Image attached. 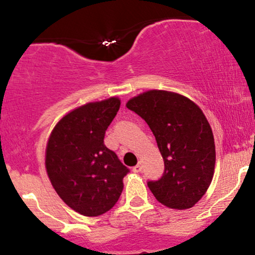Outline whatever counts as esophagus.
Here are the masks:
<instances>
[{
	"label": "esophagus",
	"instance_id": "1",
	"mask_svg": "<svg viewBox=\"0 0 255 255\" xmlns=\"http://www.w3.org/2000/svg\"><path fill=\"white\" fill-rule=\"evenodd\" d=\"M141 169H142V166H141V164H140V163H139V164L134 166L133 171H134V172H140V171H141Z\"/></svg>",
	"mask_w": 255,
	"mask_h": 255
}]
</instances>
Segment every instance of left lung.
Instances as JSON below:
<instances>
[{
  "mask_svg": "<svg viewBox=\"0 0 255 255\" xmlns=\"http://www.w3.org/2000/svg\"><path fill=\"white\" fill-rule=\"evenodd\" d=\"M126 107L145 120L164 159L160 180L147 182L152 194L169 209H191L209 189L215 172V139L203 110L164 90L140 93Z\"/></svg>",
  "mask_w": 255,
  "mask_h": 255,
  "instance_id": "left-lung-1",
  "label": "left lung"
}]
</instances>
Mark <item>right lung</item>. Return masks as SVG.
I'll list each match as a JSON object with an SVG mask.
<instances>
[{
    "mask_svg": "<svg viewBox=\"0 0 255 255\" xmlns=\"http://www.w3.org/2000/svg\"><path fill=\"white\" fill-rule=\"evenodd\" d=\"M121 105L119 97L90 102L57 122L45 148L49 180L62 200L87 217H97L118 203L129 171L104 145Z\"/></svg>",
    "mask_w": 255,
    "mask_h": 255,
    "instance_id": "1",
    "label": "right lung"
}]
</instances>
